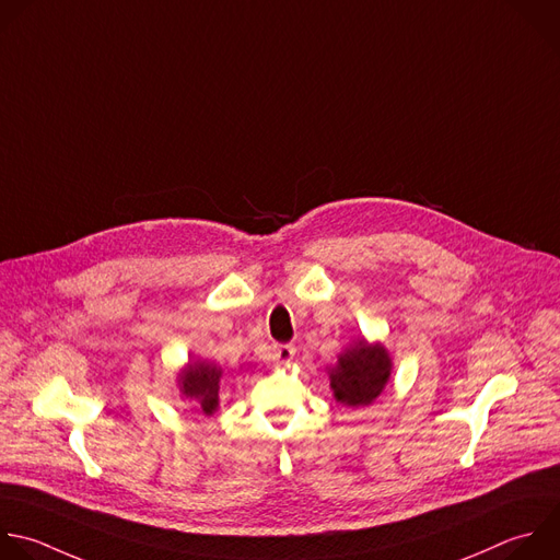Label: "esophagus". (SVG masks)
I'll use <instances>...</instances> for the list:
<instances>
[{"mask_svg":"<svg viewBox=\"0 0 560 560\" xmlns=\"http://www.w3.org/2000/svg\"><path fill=\"white\" fill-rule=\"evenodd\" d=\"M294 353H296V347H294V345H275V347H272V358H275L277 362H281V364L292 362Z\"/></svg>","mask_w":560,"mask_h":560,"instance_id":"1","label":"esophagus"}]
</instances>
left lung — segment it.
<instances>
[{
	"label": "left lung",
	"instance_id": "obj_1",
	"mask_svg": "<svg viewBox=\"0 0 560 560\" xmlns=\"http://www.w3.org/2000/svg\"><path fill=\"white\" fill-rule=\"evenodd\" d=\"M392 376V355L385 345L360 338L347 347L336 366L329 369V387L336 402L347 407H366L374 402Z\"/></svg>",
	"mask_w": 560,
	"mask_h": 560
}]
</instances>
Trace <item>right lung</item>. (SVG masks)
Wrapping results in <instances>:
<instances>
[{
    "label": "right lung",
    "mask_w": 560,
    "mask_h": 560,
    "mask_svg": "<svg viewBox=\"0 0 560 560\" xmlns=\"http://www.w3.org/2000/svg\"><path fill=\"white\" fill-rule=\"evenodd\" d=\"M220 378H222V369L215 362L189 360V364H186L177 376L179 394L184 398L196 400L205 416H213L220 407V396H218Z\"/></svg>",
    "instance_id": "add662e5"
}]
</instances>
